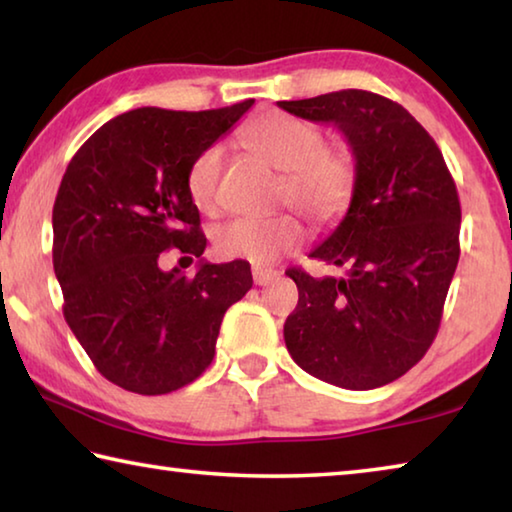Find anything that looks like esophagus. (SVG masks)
<instances>
[{
  "label": "esophagus",
  "instance_id": "esophagus-1",
  "mask_svg": "<svg viewBox=\"0 0 512 512\" xmlns=\"http://www.w3.org/2000/svg\"><path fill=\"white\" fill-rule=\"evenodd\" d=\"M275 277H277V271H273V268H264V266L253 268V280L255 284H259V287H266V284L273 282Z\"/></svg>",
  "mask_w": 512,
  "mask_h": 512
}]
</instances>
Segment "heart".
Instances as JSON below:
<instances>
[{
    "mask_svg": "<svg viewBox=\"0 0 512 512\" xmlns=\"http://www.w3.org/2000/svg\"><path fill=\"white\" fill-rule=\"evenodd\" d=\"M241 142L284 173L282 201L298 207L318 225L341 219L352 203L359 164L350 146L325 144V135L307 119L287 112H266L241 131ZM223 149L212 144L196 155L187 171V194L198 210H219ZM305 230L298 216L277 214L268 219L237 216L214 230V250L223 259L273 264L300 246Z\"/></svg>",
    "mask_w": 512,
    "mask_h": 512,
    "instance_id": "obj_1",
    "label": "heart"
}]
</instances>
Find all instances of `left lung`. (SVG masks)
<instances>
[{
    "instance_id": "1",
    "label": "left lung",
    "mask_w": 512,
    "mask_h": 512,
    "mask_svg": "<svg viewBox=\"0 0 512 512\" xmlns=\"http://www.w3.org/2000/svg\"><path fill=\"white\" fill-rule=\"evenodd\" d=\"M277 106L339 128L359 164L348 212L309 253L345 275L287 271L300 296L284 323L287 350L327 384L386 386L436 339L461 255L454 178L411 112L379 94L341 90Z\"/></svg>"
}]
</instances>
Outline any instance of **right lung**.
<instances>
[{
    "mask_svg": "<svg viewBox=\"0 0 512 512\" xmlns=\"http://www.w3.org/2000/svg\"><path fill=\"white\" fill-rule=\"evenodd\" d=\"M253 103L124 112L67 164L51 216L63 314L97 370L124 391L164 395L201 377L223 314L253 287L241 259H201L194 277L158 264L169 248L189 259L203 255L189 164Z\"/></svg>",
    "mask_w": 512,
    "mask_h": 512,
    "instance_id": "1",
    "label": "right lung"
}]
</instances>
